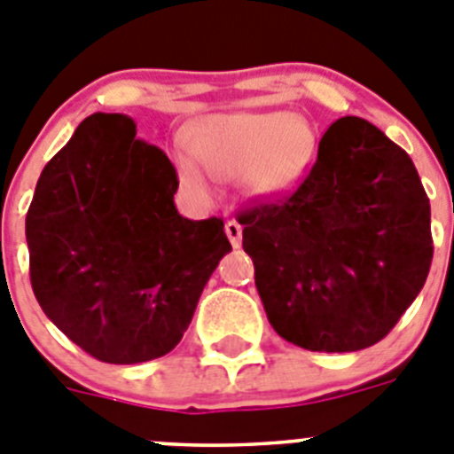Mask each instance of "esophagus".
Returning a JSON list of instances; mask_svg holds the SVG:
<instances>
[{
  "instance_id": "34e87169",
  "label": "esophagus",
  "mask_w": 454,
  "mask_h": 454,
  "mask_svg": "<svg viewBox=\"0 0 454 454\" xmlns=\"http://www.w3.org/2000/svg\"><path fill=\"white\" fill-rule=\"evenodd\" d=\"M223 231H226L228 239H231L232 247H242V226H239V222H235V219H228L226 226H223Z\"/></svg>"
}]
</instances>
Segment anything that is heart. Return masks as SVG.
I'll return each instance as SVG.
<instances>
[{
	"mask_svg": "<svg viewBox=\"0 0 454 454\" xmlns=\"http://www.w3.org/2000/svg\"><path fill=\"white\" fill-rule=\"evenodd\" d=\"M317 146L312 124L287 110L212 115L192 136V153L178 156V171L199 199L215 194V176L239 178L251 197L276 201L308 176Z\"/></svg>",
	"mask_w": 454,
	"mask_h": 454,
	"instance_id": "1",
	"label": "heart"
}]
</instances>
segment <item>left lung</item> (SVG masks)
I'll list each match as a JSON object with an SVG mask.
<instances>
[{"instance_id": "8db88e82", "label": "left lung", "mask_w": 454, "mask_h": 454, "mask_svg": "<svg viewBox=\"0 0 454 454\" xmlns=\"http://www.w3.org/2000/svg\"><path fill=\"white\" fill-rule=\"evenodd\" d=\"M239 223L269 324L305 350L378 344L430 273V201L419 171L362 117L334 121L292 197L244 212Z\"/></svg>"}]
</instances>
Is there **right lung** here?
<instances>
[{
  "label": "right lung",
  "instance_id": "right-lung-1",
  "mask_svg": "<svg viewBox=\"0 0 454 454\" xmlns=\"http://www.w3.org/2000/svg\"><path fill=\"white\" fill-rule=\"evenodd\" d=\"M176 169L126 115L95 113L44 165L27 212L31 285L49 321L108 364L162 357L231 253L217 217L178 215Z\"/></svg>",
  "mask_w": 454,
  "mask_h": 454
}]
</instances>
